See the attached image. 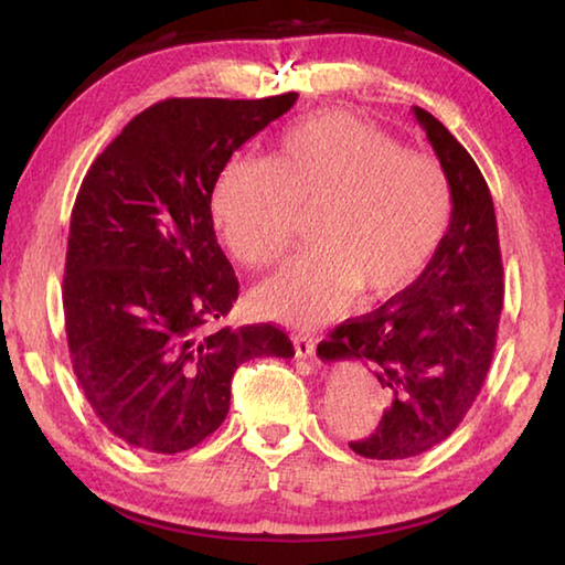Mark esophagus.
Returning a JSON list of instances; mask_svg holds the SVG:
<instances>
[{
	"mask_svg": "<svg viewBox=\"0 0 565 565\" xmlns=\"http://www.w3.org/2000/svg\"><path fill=\"white\" fill-rule=\"evenodd\" d=\"M291 341H294L296 356L299 359H309L313 356V351H317V339H313L311 333H294Z\"/></svg>",
	"mask_w": 565,
	"mask_h": 565,
	"instance_id": "34e87169",
	"label": "esophagus"
}]
</instances>
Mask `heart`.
<instances>
[{"mask_svg":"<svg viewBox=\"0 0 565 565\" xmlns=\"http://www.w3.org/2000/svg\"><path fill=\"white\" fill-rule=\"evenodd\" d=\"M313 209L317 246L254 294L266 317L299 327L343 311L359 291L366 301L408 291L451 228L454 186L434 157L333 109L286 129L274 159H232L214 189L224 244L252 269L279 259Z\"/></svg>","mask_w":565,"mask_h":565,"instance_id":"heart-1","label":"heart"}]
</instances>
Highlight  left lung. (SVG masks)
Wrapping results in <instances>:
<instances>
[{
	"label": "left lung",
	"mask_w": 565,
	"mask_h": 565,
	"mask_svg": "<svg viewBox=\"0 0 565 565\" xmlns=\"http://www.w3.org/2000/svg\"><path fill=\"white\" fill-rule=\"evenodd\" d=\"M454 186L451 228L408 291L339 323L319 343L327 361H369L388 408L351 451L396 461L456 431L489 374L503 309V264L493 199L471 154L434 114L414 107Z\"/></svg>",
	"instance_id": "left-lung-1"
}]
</instances>
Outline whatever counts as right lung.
I'll return each mask as SVG.
<instances>
[{
    "label": "right lung",
    "instance_id": "right-lung-1",
    "mask_svg": "<svg viewBox=\"0 0 565 565\" xmlns=\"http://www.w3.org/2000/svg\"><path fill=\"white\" fill-rule=\"evenodd\" d=\"M296 97L151 104L82 181L62 286L66 343L89 406L124 444L189 451L226 418L238 363L294 356L271 323L212 329L238 296L212 194L234 151Z\"/></svg>",
    "mask_w": 565,
    "mask_h": 565
}]
</instances>
